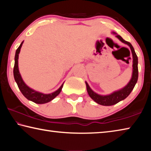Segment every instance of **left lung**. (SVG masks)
<instances>
[{"label": "left lung", "instance_id": "8db88e82", "mask_svg": "<svg viewBox=\"0 0 151 151\" xmlns=\"http://www.w3.org/2000/svg\"><path fill=\"white\" fill-rule=\"evenodd\" d=\"M112 33L115 34L116 38H118L122 42L127 45L130 47V48H131L132 55V59H133V60H132V73L131 80H130L129 83L124 87L120 89V90L114 91L110 94H106V95H101V94L96 93L95 92H94L88 84L86 82H85L88 95L90 96L91 98L94 102L103 106L114 105V104L118 103L119 102L126 99L129 95L130 93H131V91L133 90L138 80V76H139V71H138V57L134 50L133 47H132L131 43L124 40L121 36L117 35L116 32Z\"/></svg>", "mask_w": 151, "mask_h": 151}]
</instances>
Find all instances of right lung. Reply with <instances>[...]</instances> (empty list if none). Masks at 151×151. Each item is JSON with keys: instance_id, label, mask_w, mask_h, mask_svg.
<instances>
[{"instance_id": "add662e5", "label": "right lung", "mask_w": 151, "mask_h": 151, "mask_svg": "<svg viewBox=\"0 0 151 151\" xmlns=\"http://www.w3.org/2000/svg\"><path fill=\"white\" fill-rule=\"evenodd\" d=\"M23 42L24 41H22L21 42V44L20 45L19 48L17 49L16 53H15L14 66L13 70L14 80L16 81L19 90L28 100L31 101L37 104H45L48 103V102L53 100L56 96L59 94L61 90H62L64 83L60 86V88H58V90L49 94H44L42 93H40L39 91H36L35 90H33L32 88H30L29 86H28L26 84H25L24 81L22 80L21 75H20V74L19 73V60H19V55L20 53V48L22 47Z\"/></svg>"}]
</instances>
